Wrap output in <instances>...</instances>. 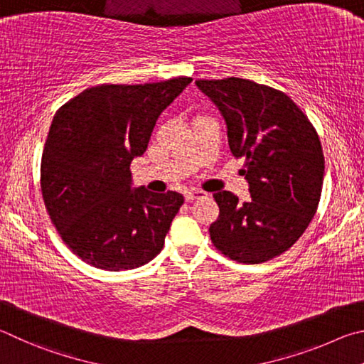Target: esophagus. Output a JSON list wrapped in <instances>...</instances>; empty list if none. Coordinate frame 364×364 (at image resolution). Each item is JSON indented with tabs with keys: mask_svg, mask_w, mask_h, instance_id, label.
Masks as SVG:
<instances>
[{
	"mask_svg": "<svg viewBox=\"0 0 364 364\" xmlns=\"http://www.w3.org/2000/svg\"><path fill=\"white\" fill-rule=\"evenodd\" d=\"M206 193L201 192V190H188V192L186 193V200L187 201H193L196 198H201V196H205Z\"/></svg>",
	"mask_w": 364,
	"mask_h": 364,
	"instance_id": "34e87169",
	"label": "esophagus"
}]
</instances>
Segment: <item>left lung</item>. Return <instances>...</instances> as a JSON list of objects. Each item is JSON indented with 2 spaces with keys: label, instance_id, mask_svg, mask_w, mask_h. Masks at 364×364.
<instances>
[{
  "label": "left lung",
  "instance_id": "1",
  "mask_svg": "<svg viewBox=\"0 0 364 364\" xmlns=\"http://www.w3.org/2000/svg\"><path fill=\"white\" fill-rule=\"evenodd\" d=\"M225 119L228 146L245 158L240 171L251 201L214 193L219 218L209 227L213 245L232 260L262 264L302 237L320 203L324 156L320 137L284 92L251 80H198Z\"/></svg>",
  "mask_w": 364,
  "mask_h": 364
}]
</instances>
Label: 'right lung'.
<instances>
[{
	"mask_svg": "<svg viewBox=\"0 0 364 364\" xmlns=\"http://www.w3.org/2000/svg\"><path fill=\"white\" fill-rule=\"evenodd\" d=\"M192 78L100 85L57 110L41 158L44 206L63 243L102 270H131L161 252L183 205L177 192L132 188L131 161Z\"/></svg>",
	"mask_w": 364,
	"mask_h": 364,
	"instance_id": "add662e5",
	"label": "right lung"
}]
</instances>
